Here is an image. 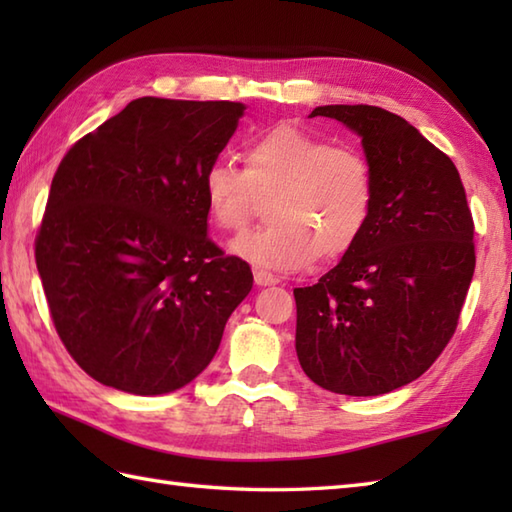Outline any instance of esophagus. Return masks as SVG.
Masks as SVG:
<instances>
[{
    "mask_svg": "<svg viewBox=\"0 0 512 512\" xmlns=\"http://www.w3.org/2000/svg\"><path fill=\"white\" fill-rule=\"evenodd\" d=\"M255 284L257 286H275V284H279V277L273 273H266V270H255Z\"/></svg>",
    "mask_w": 512,
    "mask_h": 512,
    "instance_id": "1",
    "label": "esophagus"
}]
</instances>
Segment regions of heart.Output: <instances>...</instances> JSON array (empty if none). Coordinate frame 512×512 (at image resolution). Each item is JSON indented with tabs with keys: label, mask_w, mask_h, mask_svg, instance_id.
Here are the masks:
<instances>
[{
	"label": "heart",
	"mask_w": 512,
	"mask_h": 512,
	"mask_svg": "<svg viewBox=\"0 0 512 512\" xmlns=\"http://www.w3.org/2000/svg\"><path fill=\"white\" fill-rule=\"evenodd\" d=\"M242 158L244 169L213 162L202 180L206 209L222 231H239L259 198H270V224L235 237L228 244L235 257L288 273L317 255L341 257L361 237L374 204V173L361 151L277 125L250 138Z\"/></svg>",
	"instance_id": "obj_1"
}]
</instances>
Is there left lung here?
I'll use <instances>...</instances> for the list:
<instances>
[{
	"label": "left lung",
	"instance_id": "1",
	"mask_svg": "<svg viewBox=\"0 0 512 512\" xmlns=\"http://www.w3.org/2000/svg\"><path fill=\"white\" fill-rule=\"evenodd\" d=\"M361 138L374 204L319 284L295 288V347L319 387L380 396L422 376L458 325L475 270L473 217L449 156L374 105H321Z\"/></svg>",
	"mask_w": 512,
	"mask_h": 512
}]
</instances>
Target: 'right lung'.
Instances as JSON below:
<instances>
[{"instance_id": "obj_1", "label": "right lung", "mask_w": 512, "mask_h": 512, "mask_svg": "<svg viewBox=\"0 0 512 512\" xmlns=\"http://www.w3.org/2000/svg\"><path fill=\"white\" fill-rule=\"evenodd\" d=\"M244 103L143 96L83 136L54 173L35 244L65 350L136 396L189 385L253 288L206 231L202 180Z\"/></svg>"}]
</instances>
